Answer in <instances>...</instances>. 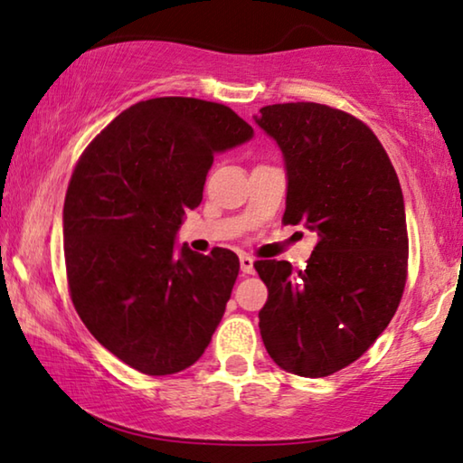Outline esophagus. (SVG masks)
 <instances>
[{
  "label": "esophagus",
  "instance_id": "obj_1",
  "mask_svg": "<svg viewBox=\"0 0 463 463\" xmlns=\"http://www.w3.org/2000/svg\"><path fill=\"white\" fill-rule=\"evenodd\" d=\"M253 258L251 255H241V271H243V274H253Z\"/></svg>",
  "mask_w": 463,
  "mask_h": 463
}]
</instances>
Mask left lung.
<instances>
[{"label": "left lung", "instance_id": "8db88e82", "mask_svg": "<svg viewBox=\"0 0 463 463\" xmlns=\"http://www.w3.org/2000/svg\"><path fill=\"white\" fill-rule=\"evenodd\" d=\"M253 119L282 152L284 224L319 237L303 269L255 261L269 292L261 340L280 369L327 377L363 356L400 305L408 232L398 175L377 136L337 109L284 102Z\"/></svg>", "mask_w": 463, "mask_h": 463}]
</instances>
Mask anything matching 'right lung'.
Listing matches in <instances>:
<instances>
[{"instance_id": "right-lung-1", "label": "right lung", "mask_w": 463, "mask_h": 463, "mask_svg": "<svg viewBox=\"0 0 463 463\" xmlns=\"http://www.w3.org/2000/svg\"><path fill=\"white\" fill-rule=\"evenodd\" d=\"M253 137L232 109L200 99L142 100L80 156L63 203L71 303L109 352L146 375L203 354L222 319L239 258L175 251L185 210L202 203L214 154Z\"/></svg>"}]
</instances>
